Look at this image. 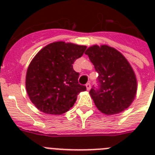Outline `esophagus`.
<instances>
[{"label": "esophagus", "mask_w": 155, "mask_h": 155, "mask_svg": "<svg viewBox=\"0 0 155 155\" xmlns=\"http://www.w3.org/2000/svg\"><path fill=\"white\" fill-rule=\"evenodd\" d=\"M86 88H87V91H89L91 89V83H87L86 84Z\"/></svg>", "instance_id": "1"}]
</instances>
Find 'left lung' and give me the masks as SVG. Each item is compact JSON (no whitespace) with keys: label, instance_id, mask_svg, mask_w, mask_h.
I'll return each instance as SVG.
<instances>
[{"label":"left lung","instance_id":"obj_1","mask_svg":"<svg viewBox=\"0 0 155 155\" xmlns=\"http://www.w3.org/2000/svg\"><path fill=\"white\" fill-rule=\"evenodd\" d=\"M86 55L98 74V86L90 94L98 110L106 115L121 113L130 105L137 93L135 74L127 59L109 46H93Z\"/></svg>","mask_w":155,"mask_h":155}]
</instances>
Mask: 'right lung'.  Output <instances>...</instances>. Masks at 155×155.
I'll return each instance as SVG.
<instances>
[{
  "instance_id": "obj_1",
  "label": "right lung",
  "mask_w": 155,
  "mask_h": 155,
  "mask_svg": "<svg viewBox=\"0 0 155 155\" xmlns=\"http://www.w3.org/2000/svg\"><path fill=\"white\" fill-rule=\"evenodd\" d=\"M86 48L53 42L42 48L30 63L25 86L30 100L41 112L63 114L74 105L78 94L85 91V86L78 83L79 73L72 64Z\"/></svg>"
}]
</instances>
